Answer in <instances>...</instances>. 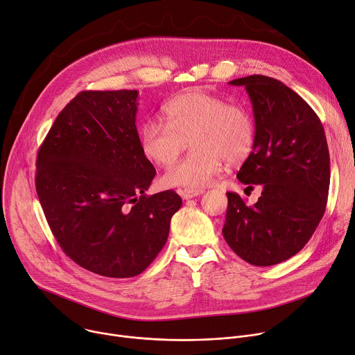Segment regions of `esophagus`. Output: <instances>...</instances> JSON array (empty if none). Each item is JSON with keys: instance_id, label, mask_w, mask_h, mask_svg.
Returning a JSON list of instances; mask_svg holds the SVG:
<instances>
[{"instance_id": "esophagus-1", "label": "esophagus", "mask_w": 355, "mask_h": 355, "mask_svg": "<svg viewBox=\"0 0 355 355\" xmlns=\"http://www.w3.org/2000/svg\"><path fill=\"white\" fill-rule=\"evenodd\" d=\"M178 192L182 196V199L187 200V199H192V198H196V196L202 195L203 190L202 189H189L187 187V189H179Z\"/></svg>"}]
</instances>
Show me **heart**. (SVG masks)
I'll use <instances>...</instances> for the list:
<instances>
[{
  "label": "heart",
  "mask_w": 355,
  "mask_h": 355,
  "mask_svg": "<svg viewBox=\"0 0 355 355\" xmlns=\"http://www.w3.org/2000/svg\"><path fill=\"white\" fill-rule=\"evenodd\" d=\"M166 122L149 119L141 129L144 155L169 166L192 142V150L162 178L165 186H206L223 169V162L246 159L254 144V123L241 105L205 92H187L163 106Z\"/></svg>",
  "instance_id": "b5f03b06"
}]
</instances>
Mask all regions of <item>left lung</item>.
Segmentation results:
<instances>
[{"label":"left lung","instance_id":"8db88e82","mask_svg":"<svg viewBox=\"0 0 355 355\" xmlns=\"http://www.w3.org/2000/svg\"><path fill=\"white\" fill-rule=\"evenodd\" d=\"M229 84L246 88L256 123L253 150L237 179L263 192L253 206L227 192L222 233L244 261L279 264L306 246L325 211L330 153L324 128L311 106L275 78L250 75Z\"/></svg>","mask_w":355,"mask_h":355}]
</instances>
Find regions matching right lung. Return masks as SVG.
<instances>
[{
  "label": "right lung",
  "mask_w": 355,
  "mask_h": 355,
  "mask_svg": "<svg viewBox=\"0 0 355 355\" xmlns=\"http://www.w3.org/2000/svg\"><path fill=\"white\" fill-rule=\"evenodd\" d=\"M138 91H83L37 155L35 187L64 253L99 276H138L169 236L182 199L145 192L156 171L136 129Z\"/></svg>",
  "instance_id": "right-lung-1"
}]
</instances>
